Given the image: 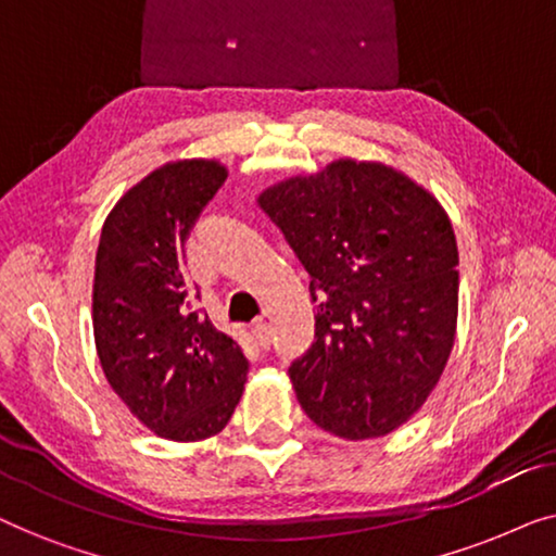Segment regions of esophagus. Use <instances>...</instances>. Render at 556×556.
I'll return each mask as SVG.
<instances>
[{"instance_id":"esophagus-1","label":"esophagus","mask_w":556,"mask_h":556,"mask_svg":"<svg viewBox=\"0 0 556 556\" xmlns=\"http://www.w3.org/2000/svg\"><path fill=\"white\" fill-rule=\"evenodd\" d=\"M253 337H255V341H257V344H261L263 349H268V346H270V324L257 321V324L253 326Z\"/></svg>"}]
</instances>
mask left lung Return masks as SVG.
Instances as JSON below:
<instances>
[{
	"instance_id": "left-lung-1",
	"label": "left lung",
	"mask_w": 556,
	"mask_h": 556,
	"mask_svg": "<svg viewBox=\"0 0 556 556\" xmlns=\"http://www.w3.org/2000/svg\"><path fill=\"white\" fill-rule=\"evenodd\" d=\"M257 204L308 273L316 333L288 367L318 428H400L438 384L458 318V245L435 197L382 164L341 159Z\"/></svg>"
}]
</instances>
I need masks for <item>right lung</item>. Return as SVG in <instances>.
Listing matches in <instances>:
<instances>
[{
	"label": "right lung",
	"instance_id": "1",
	"mask_svg": "<svg viewBox=\"0 0 556 556\" xmlns=\"http://www.w3.org/2000/svg\"><path fill=\"white\" fill-rule=\"evenodd\" d=\"M225 179L223 166L202 159L151 172L113 207L96 253L103 375L149 430L179 443L223 430L248 375L238 341L189 311L185 240Z\"/></svg>",
	"mask_w": 556,
	"mask_h": 556
}]
</instances>
